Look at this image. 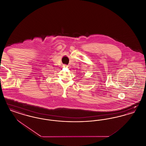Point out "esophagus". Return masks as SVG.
<instances>
[{
	"mask_svg": "<svg viewBox=\"0 0 146 146\" xmlns=\"http://www.w3.org/2000/svg\"><path fill=\"white\" fill-rule=\"evenodd\" d=\"M63 67H68V66L66 65V64H63Z\"/></svg>",
	"mask_w": 146,
	"mask_h": 146,
	"instance_id": "obj_1",
	"label": "esophagus"
}]
</instances>
